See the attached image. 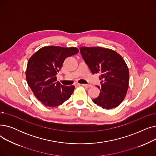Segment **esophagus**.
<instances>
[{
  "label": "esophagus",
  "instance_id": "obj_1",
  "mask_svg": "<svg viewBox=\"0 0 156 156\" xmlns=\"http://www.w3.org/2000/svg\"><path fill=\"white\" fill-rule=\"evenodd\" d=\"M81 86H83V87H86V88H90V87H92V85H87V84H80Z\"/></svg>",
  "mask_w": 156,
  "mask_h": 156
}]
</instances>
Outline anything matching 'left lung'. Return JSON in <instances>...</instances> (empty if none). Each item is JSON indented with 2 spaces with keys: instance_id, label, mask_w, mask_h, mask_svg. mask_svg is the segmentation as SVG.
<instances>
[{
  "instance_id": "1",
  "label": "left lung",
  "mask_w": 156,
  "mask_h": 156,
  "mask_svg": "<svg viewBox=\"0 0 156 156\" xmlns=\"http://www.w3.org/2000/svg\"><path fill=\"white\" fill-rule=\"evenodd\" d=\"M80 51L93 75L99 74L101 87L92 101L103 109L116 108L125 98L129 84V70L123 58L109 48L82 47Z\"/></svg>"
}]
</instances>
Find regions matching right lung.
<instances>
[{"label":"right lung","instance_id":"right-lung-1","mask_svg":"<svg viewBox=\"0 0 156 156\" xmlns=\"http://www.w3.org/2000/svg\"><path fill=\"white\" fill-rule=\"evenodd\" d=\"M78 52L76 47L47 46L39 49L28 60L26 71L28 85L44 105L56 107L69 99L75 86L61 85L57 81L56 75L64 60Z\"/></svg>","mask_w":156,"mask_h":156}]
</instances>
